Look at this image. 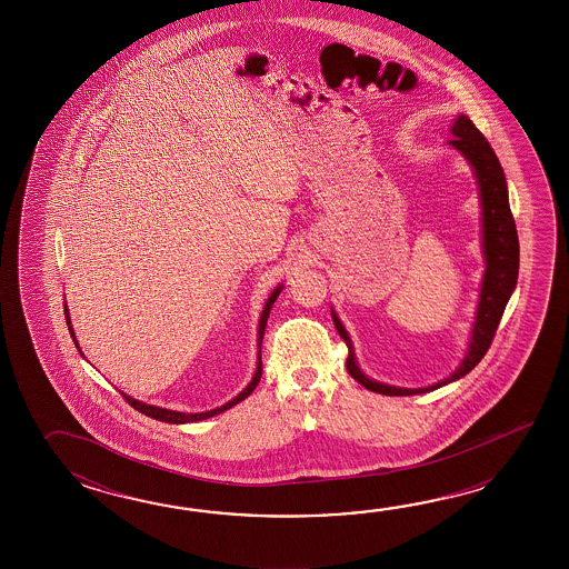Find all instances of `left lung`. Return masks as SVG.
Segmentation results:
<instances>
[{
    "label": "left lung",
    "mask_w": 569,
    "mask_h": 569,
    "mask_svg": "<svg viewBox=\"0 0 569 569\" xmlns=\"http://www.w3.org/2000/svg\"><path fill=\"white\" fill-rule=\"evenodd\" d=\"M451 133L456 138L449 140V144L453 146L461 157L470 162L476 181H478V189H480V203H482V250L486 270H483L482 289H480V301H478V311H476V321H473L472 338H470V346H468V351H466L460 366L446 380L437 382L433 387L425 388L390 387V385L376 382L372 378L363 375L360 366L356 362V353H353V346H351L346 327L341 326L336 311H331L339 338L343 339L348 346V360H346L348 372L363 388L378 392V395H387V397L423 395V392H431L436 388L446 387L461 376L472 372L490 348L498 323L507 309L508 299L519 279V236H517V226H515V219H512L510 206H508L505 170L500 167L492 146L488 144L483 133L473 126V121L468 116L456 118L451 126Z\"/></svg>",
    "instance_id": "1"
}]
</instances>
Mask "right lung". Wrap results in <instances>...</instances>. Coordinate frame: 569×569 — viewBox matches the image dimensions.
<instances>
[{
	"instance_id": "1",
	"label": "right lung",
	"mask_w": 569,
	"mask_h": 569,
	"mask_svg": "<svg viewBox=\"0 0 569 569\" xmlns=\"http://www.w3.org/2000/svg\"><path fill=\"white\" fill-rule=\"evenodd\" d=\"M280 290L282 287H277V289L272 290V295L268 297L267 305H264V311L260 315V323H258V363H256V372L252 376V380H250V385L243 388L242 392L236 397V399H231L230 402H226V405H221L218 409H213V411L206 412H179V411H170V409H160V407H154V405H146L142 400L132 399V397H128V395H123V399L128 400L130 405H132L136 411L142 412L146 417H150V419H157V421H162V423H172V425H181V423H194V421H203V419H209V417H213V415H219V412L228 411L231 409L233 405H238V402H242L243 399H248L250 395H252V390L258 387V382H260V376H262V356H260V348H262V338H264V329H267L268 315H270V309H272V305L277 301V297L280 295ZM64 317H67V326H69V331H71V338H73L74 346H77V350H79V343H77V339H74L73 326H71V319H69V311H67V302H64ZM81 351V350H79Z\"/></svg>"
}]
</instances>
